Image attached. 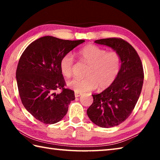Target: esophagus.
<instances>
[{"label":"esophagus","mask_w":160,"mask_h":160,"mask_svg":"<svg viewBox=\"0 0 160 160\" xmlns=\"http://www.w3.org/2000/svg\"><path fill=\"white\" fill-rule=\"evenodd\" d=\"M80 95H82V94H81V93H78V92L75 93V97H80Z\"/></svg>","instance_id":"obj_1"}]
</instances>
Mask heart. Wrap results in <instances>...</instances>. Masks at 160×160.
<instances>
[{
    "mask_svg": "<svg viewBox=\"0 0 160 160\" xmlns=\"http://www.w3.org/2000/svg\"><path fill=\"white\" fill-rule=\"evenodd\" d=\"M78 56L89 65L84 79L73 78L67 85L78 93L93 90L98 87L99 90L109 88L114 82L120 70L121 58L115 51H109L97 46L90 44L81 48ZM74 59L70 53L61 58L60 69L65 77L70 78L72 73Z\"/></svg>",
    "mask_w": 160,
    "mask_h": 160,
    "instance_id": "b5f03b06",
    "label": "heart"
}]
</instances>
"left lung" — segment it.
Returning <instances> with one entry per match:
<instances>
[{
  "mask_svg": "<svg viewBox=\"0 0 160 160\" xmlns=\"http://www.w3.org/2000/svg\"><path fill=\"white\" fill-rule=\"evenodd\" d=\"M94 43L112 48L121 58L115 81L101 93L92 94L93 103L87 110L92 122L107 128L119 125L131 114L141 92L144 74L138 54L129 43L118 38Z\"/></svg>",
  "mask_w": 160,
  "mask_h": 160,
  "instance_id": "obj_1",
  "label": "left lung"
}]
</instances>
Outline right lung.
<instances>
[{"label":"right lung","mask_w":160,"mask_h":160,"mask_svg":"<svg viewBox=\"0 0 160 160\" xmlns=\"http://www.w3.org/2000/svg\"><path fill=\"white\" fill-rule=\"evenodd\" d=\"M84 42L46 36L31 43L22 54L16 70L19 94L27 111L41 122L60 121L75 99L74 92L64 88L60 61ZM58 88L60 93L55 92Z\"/></svg>","instance_id":"obj_1"}]
</instances>
